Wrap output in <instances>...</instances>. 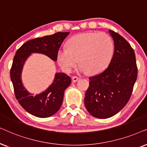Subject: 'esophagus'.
<instances>
[{"label": "esophagus", "instance_id": "esophagus-1", "mask_svg": "<svg viewBox=\"0 0 147 147\" xmlns=\"http://www.w3.org/2000/svg\"><path fill=\"white\" fill-rule=\"evenodd\" d=\"M79 79V78L77 77V76H73V77H72V80L74 83H76V82H77Z\"/></svg>", "mask_w": 147, "mask_h": 147}]
</instances>
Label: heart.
I'll list each match as a JSON object with an SVG mask.
<instances>
[{"label":"heart","mask_w":147,"mask_h":147,"mask_svg":"<svg viewBox=\"0 0 147 147\" xmlns=\"http://www.w3.org/2000/svg\"><path fill=\"white\" fill-rule=\"evenodd\" d=\"M114 44L110 36L101 32L83 33L72 37L68 48L61 47L57 52V60L64 72H70L80 64L78 70L90 75L101 73L112 60Z\"/></svg>","instance_id":"obj_1"}]
</instances>
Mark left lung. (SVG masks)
Segmentation results:
<instances>
[{
    "label": "left lung",
    "instance_id": "8db88e82",
    "mask_svg": "<svg viewBox=\"0 0 147 147\" xmlns=\"http://www.w3.org/2000/svg\"><path fill=\"white\" fill-rule=\"evenodd\" d=\"M109 33L114 42L112 60L106 70L89 78L84 101L90 114L100 119L110 118L124 108L137 79L134 50L120 35Z\"/></svg>",
    "mask_w": 147,
    "mask_h": 147
}]
</instances>
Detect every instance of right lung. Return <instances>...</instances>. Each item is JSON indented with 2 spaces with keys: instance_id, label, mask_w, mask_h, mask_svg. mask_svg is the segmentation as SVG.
Here are the masks:
<instances>
[{
  "instance_id": "right-lung-1",
  "label": "right lung",
  "mask_w": 147,
  "mask_h": 147,
  "mask_svg": "<svg viewBox=\"0 0 147 147\" xmlns=\"http://www.w3.org/2000/svg\"><path fill=\"white\" fill-rule=\"evenodd\" d=\"M69 32H57L51 36L33 39L18 49L11 69L15 97L21 106L30 114L38 118H48L55 114L61 107L65 89L71 79L64 72H56L52 84L45 90L34 95L25 87L22 82L23 66L32 54H41L51 60H57V52Z\"/></svg>"
}]
</instances>
